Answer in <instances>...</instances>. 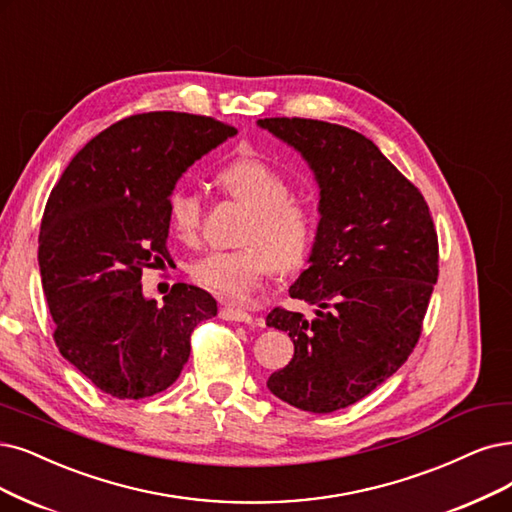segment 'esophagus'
Here are the masks:
<instances>
[{
  "label": "esophagus",
  "mask_w": 512,
  "mask_h": 512,
  "mask_svg": "<svg viewBox=\"0 0 512 512\" xmlns=\"http://www.w3.org/2000/svg\"><path fill=\"white\" fill-rule=\"evenodd\" d=\"M221 318L223 320H232V323H244V325H253V314H249L242 308L236 306H223L221 308Z\"/></svg>",
  "instance_id": "obj_1"
}]
</instances>
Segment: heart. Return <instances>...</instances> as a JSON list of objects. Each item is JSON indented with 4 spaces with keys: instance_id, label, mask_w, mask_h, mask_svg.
I'll use <instances>...</instances> for the list:
<instances>
[{
    "instance_id": "heart-1",
    "label": "heart",
    "mask_w": 512,
    "mask_h": 512,
    "mask_svg": "<svg viewBox=\"0 0 512 512\" xmlns=\"http://www.w3.org/2000/svg\"><path fill=\"white\" fill-rule=\"evenodd\" d=\"M223 192L234 198L249 217L244 221L240 242L232 251H211L198 257L189 274L200 287L238 301L249 297L259 282L276 266L291 272L304 266L316 234L312 208L293 196L287 175L261 158H238L217 175ZM168 221L177 238L196 242L202 225V200L187 187H175L168 196Z\"/></svg>"
}]
</instances>
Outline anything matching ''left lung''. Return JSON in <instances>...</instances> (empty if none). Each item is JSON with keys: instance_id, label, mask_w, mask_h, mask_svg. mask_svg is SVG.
Here are the masks:
<instances>
[{"instance_id": "8db88e82", "label": "left lung", "mask_w": 512, "mask_h": 512, "mask_svg": "<svg viewBox=\"0 0 512 512\" xmlns=\"http://www.w3.org/2000/svg\"><path fill=\"white\" fill-rule=\"evenodd\" d=\"M293 145L320 185L310 268L289 293L312 318L274 308L295 354L268 388L301 411L333 413L365 399L407 361L439 276L430 208L399 168L356 130L306 118H263Z\"/></svg>"}]
</instances>
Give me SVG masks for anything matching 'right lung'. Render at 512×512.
Masks as SVG:
<instances>
[{"label":"right lung","instance_id":"1","mask_svg":"<svg viewBox=\"0 0 512 512\" xmlns=\"http://www.w3.org/2000/svg\"><path fill=\"white\" fill-rule=\"evenodd\" d=\"M236 128L215 118L149 111L88 141L48 196L40 274L67 361L116 399H145L175 384L194 329L217 301L177 282L166 304L145 299V268L168 253V196L177 179Z\"/></svg>","mask_w":512,"mask_h":512}]
</instances>
